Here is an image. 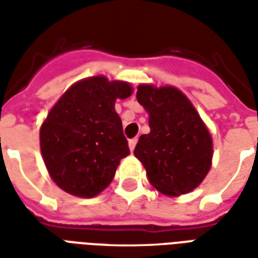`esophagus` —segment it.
<instances>
[{
    "instance_id": "obj_1",
    "label": "esophagus",
    "mask_w": 258,
    "mask_h": 258,
    "mask_svg": "<svg viewBox=\"0 0 258 258\" xmlns=\"http://www.w3.org/2000/svg\"><path fill=\"white\" fill-rule=\"evenodd\" d=\"M135 145H137V138H133V140L128 141V146H130V151L133 152L134 151Z\"/></svg>"
}]
</instances>
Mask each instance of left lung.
Here are the masks:
<instances>
[{"label": "left lung", "mask_w": 258, "mask_h": 258, "mask_svg": "<svg viewBox=\"0 0 258 258\" xmlns=\"http://www.w3.org/2000/svg\"><path fill=\"white\" fill-rule=\"evenodd\" d=\"M137 99L149 114L151 133L141 135L134 155L152 186L166 196L198 188L211 168L213 140L194 103L173 85L140 84Z\"/></svg>", "instance_id": "8db88e82"}]
</instances>
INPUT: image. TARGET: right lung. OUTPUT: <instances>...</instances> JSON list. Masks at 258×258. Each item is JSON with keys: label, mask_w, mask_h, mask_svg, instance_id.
Instances as JSON below:
<instances>
[{"label": "right lung", "mask_w": 258, "mask_h": 258, "mask_svg": "<svg viewBox=\"0 0 258 258\" xmlns=\"http://www.w3.org/2000/svg\"><path fill=\"white\" fill-rule=\"evenodd\" d=\"M131 94L127 81L92 76L74 83L53 105L40 128V148L60 189L94 198L112 182L120 160L130 155L114 102Z\"/></svg>", "instance_id": "add662e5"}]
</instances>
